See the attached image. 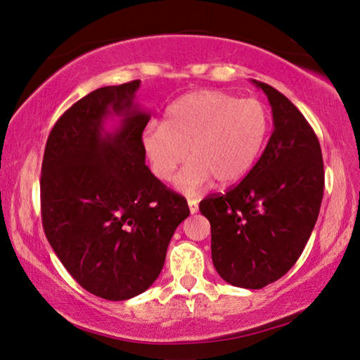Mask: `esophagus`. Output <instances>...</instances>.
<instances>
[{"label":"esophagus","mask_w":360,"mask_h":360,"mask_svg":"<svg viewBox=\"0 0 360 360\" xmlns=\"http://www.w3.org/2000/svg\"><path fill=\"white\" fill-rule=\"evenodd\" d=\"M187 205H189V211L192 214H195L197 211H198V202L195 200V198H189V200H187Z\"/></svg>","instance_id":"esophagus-1"}]
</instances>
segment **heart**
<instances>
[{
    "mask_svg": "<svg viewBox=\"0 0 360 360\" xmlns=\"http://www.w3.org/2000/svg\"><path fill=\"white\" fill-rule=\"evenodd\" d=\"M269 127V112L261 101L202 89L174 101L165 123L147 124L141 144L160 181L173 178L189 149L191 162L174 184L178 191L192 195L211 179L219 184L243 179L264 149Z\"/></svg>",
    "mask_w": 360,
    "mask_h": 360,
    "instance_id": "b5f03b06",
    "label": "heart"
}]
</instances>
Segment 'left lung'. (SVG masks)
<instances>
[{
	"mask_svg": "<svg viewBox=\"0 0 360 360\" xmlns=\"http://www.w3.org/2000/svg\"><path fill=\"white\" fill-rule=\"evenodd\" d=\"M274 131L252 171L226 193L200 202L211 224V258L227 283L258 290L285 276L303 253L323 197L319 139L293 102L269 84Z\"/></svg>",
	"mask_w": 360,
	"mask_h": 360,
	"instance_id": "left-lung-1",
	"label": "left lung"
}]
</instances>
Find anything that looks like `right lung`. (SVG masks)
Listing matches in <instances>:
<instances>
[{"mask_svg": "<svg viewBox=\"0 0 360 360\" xmlns=\"http://www.w3.org/2000/svg\"><path fill=\"white\" fill-rule=\"evenodd\" d=\"M141 82L93 91L51 129L41 165L48 242L84 290L108 301L146 292L163 269L171 237L189 216L186 198L146 165L150 115L134 104ZM118 116L112 131L105 122Z\"/></svg>", "mask_w": 360, "mask_h": 360, "instance_id": "1", "label": "right lung"}]
</instances>
